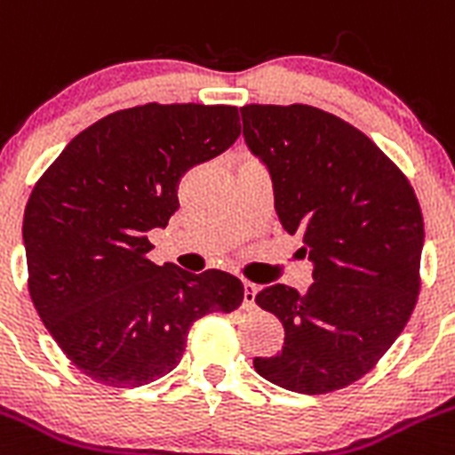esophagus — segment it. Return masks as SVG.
<instances>
[{"label":"esophagus","mask_w":455,"mask_h":455,"mask_svg":"<svg viewBox=\"0 0 455 455\" xmlns=\"http://www.w3.org/2000/svg\"><path fill=\"white\" fill-rule=\"evenodd\" d=\"M256 294H258V287L253 285V283H244V300H242V307L244 309L256 307Z\"/></svg>","instance_id":"34e87169"}]
</instances>
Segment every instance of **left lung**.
I'll list each match as a JSON object with an SVG mask.
<instances>
[{
  "label": "left lung",
  "instance_id": "obj_1",
  "mask_svg": "<svg viewBox=\"0 0 455 455\" xmlns=\"http://www.w3.org/2000/svg\"><path fill=\"white\" fill-rule=\"evenodd\" d=\"M240 114L244 143L269 170L275 215L314 267L305 294L283 283L258 291L285 346L253 368L294 393L346 388L379 362L415 307L418 197L400 168L334 114L309 105H244Z\"/></svg>",
  "mask_w": 455,
  "mask_h": 455
}]
</instances>
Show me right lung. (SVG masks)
Masks as SVG:
<instances>
[{"label": "right lung", "instance_id": "right-lung-1", "mask_svg": "<svg viewBox=\"0 0 455 455\" xmlns=\"http://www.w3.org/2000/svg\"><path fill=\"white\" fill-rule=\"evenodd\" d=\"M240 137L231 105L148 103L100 118L49 165L24 211L28 291L80 372L139 388L181 362L197 318L233 312L244 285L220 269L148 260L184 172Z\"/></svg>", "mask_w": 455, "mask_h": 455}]
</instances>
